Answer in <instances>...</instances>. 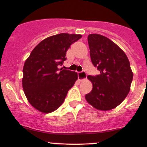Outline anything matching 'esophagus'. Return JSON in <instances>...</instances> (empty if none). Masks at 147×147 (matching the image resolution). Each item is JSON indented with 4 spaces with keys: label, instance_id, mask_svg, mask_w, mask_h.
<instances>
[{
    "label": "esophagus",
    "instance_id": "esophagus-1",
    "mask_svg": "<svg viewBox=\"0 0 147 147\" xmlns=\"http://www.w3.org/2000/svg\"><path fill=\"white\" fill-rule=\"evenodd\" d=\"M86 77H87V75L85 72L83 71V72H78V78L79 80L82 81L84 80V79H86Z\"/></svg>",
    "mask_w": 147,
    "mask_h": 147
}]
</instances>
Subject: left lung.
Listing matches in <instances>:
<instances>
[{
  "mask_svg": "<svg viewBox=\"0 0 147 147\" xmlns=\"http://www.w3.org/2000/svg\"><path fill=\"white\" fill-rule=\"evenodd\" d=\"M91 61L100 75H88L92 90L85 98L99 111L117 107L129 94L133 72L126 54L107 37L97 34L88 36Z\"/></svg>",
  "mask_w": 147,
  "mask_h": 147,
  "instance_id": "8db88e82",
  "label": "left lung"
}]
</instances>
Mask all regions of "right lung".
<instances>
[{"instance_id":"1","label":"right lung","mask_w":147,"mask_h":147,"mask_svg":"<svg viewBox=\"0 0 147 147\" xmlns=\"http://www.w3.org/2000/svg\"><path fill=\"white\" fill-rule=\"evenodd\" d=\"M81 34L61 33L48 37L33 49L25 61L22 84L30 104L36 110L49 113L63 104L68 91L78 75L59 68L66 58V52Z\"/></svg>"}]
</instances>
